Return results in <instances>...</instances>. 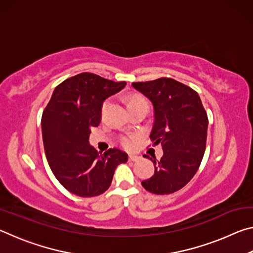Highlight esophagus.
Returning a JSON list of instances; mask_svg holds the SVG:
<instances>
[{"mask_svg":"<svg viewBox=\"0 0 253 253\" xmlns=\"http://www.w3.org/2000/svg\"><path fill=\"white\" fill-rule=\"evenodd\" d=\"M128 160L131 161V162H137V161L140 160V157L137 156V155H129V156H128Z\"/></svg>","mask_w":253,"mask_h":253,"instance_id":"1","label":"esophagus"}]
</instances>
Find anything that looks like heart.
<instances>
[{
	"label": "heart",
	"instance_id": "obj_1",
	"mask_svg": "<svg viewBox=\"0 0 253 253\" xmlns=\"http://www.w3.org/2000/svg\"><path fill=\"white\" fill-rule=\"evenodd\" d=\"M109 105H110V100L109 99H106V100H104V102H102L101 108H100L101 116H104V115L106 114V111H107V109H108ZM143 105L148 106L147 100L145 99L144 97L139 96V95H131L129 98H128V100H127V107H128V109H129V110L131 108H135V107L143 106ZM121 144L125 148H131L132 146H134V144H135V139L132 138V137H122Z\"/></svg>",
	"mask_w": 253,
	"mask_h": 253
}]
</instances>
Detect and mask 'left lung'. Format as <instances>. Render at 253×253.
<instances>
[{
	"label": "left lung",
	"mask_w": 253,
	"mask_h": 253,
	"mask_svg": "<svg viewBox=\"0 0 253 253\" xmlns=\"http://www.w3.org/2000/svg\"><path fill=\"white\" fill-rule=\"evenodd\" d=\"M131 85L153 104L151 139L163 148L160 161L151 158L155 172L142 185L154 194L174 193L191 181L202 162L209 125L207 111L198 92L174 79L158 78Z\"/></svg>",
	"instance_id": "8db88e82"
}]
</instances>
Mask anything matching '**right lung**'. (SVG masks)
Returning a JSON list of instances; mask_svg holds the SVG:
<instances>
[{"label": "right lung", "mask_w": 253, "mask_h": 253, "mask_svg": "<svg viewBox=\"0 0 253 253\" xmlns=\"http://www.w3.org/2000/svg\"><path fill=\"white\" fill-rule=\"evenodd\" d=\"M125 85V81L83 72L57 85L44 108L41 126L46 160L71 193L83 198L102 194L117 166L127 162V154L117 148L101 154L89 145L91 129L100 123L101 104Z\"/></svg>", "instance_id": "right-lung-1"}]
</instances>
